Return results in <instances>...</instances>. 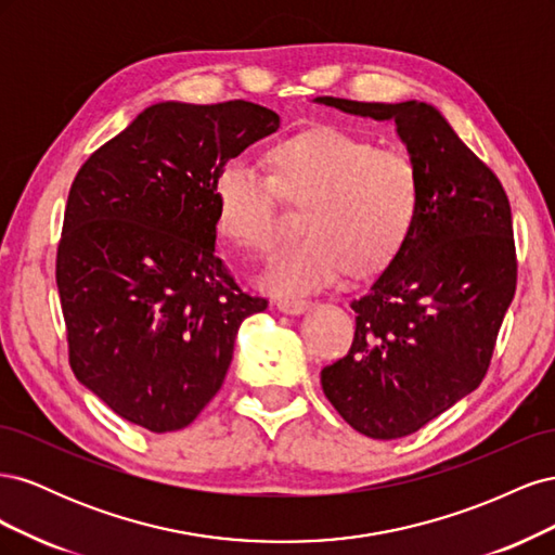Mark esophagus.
<instances>
[{
	"label": "esophagus",
	"mask_w": 555,
	"mask_h": 555,
	"mask_svg": "<svg viewBox=\"0 0 555 555\" xmlns=\"http://www.w3.org/2000/svg\"><path fill=\"white\" fill-rule=\"evenodd\" d=\"M278 308L287 314H300L310 308V300L308 298H280Z\"/></svg>",
	"instance_id": "1"
}]
</instances>
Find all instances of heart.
Wrapping results in <instances>:
<instances>
[{"instance_id": "1", "label": "heart", "mask_w": 555, "mask_h": 555, "mask_svg": "<svg viewBox=\"0 0 555 555\" xmlns=\"http://www.w3.org/2000/svg\"><path fill=\"white\" fill-rule=\"evenodd\" d=\"M266 176L241 159L224 162L212 180L215 224L233 247L263 255L278 241V196L306 204V236L280 249L263 275L273 294L324 289L343 273L371 275L408 245L422 210V173L400 147L343 129H317L280 141Z\"/></svg>"}]
</instances>
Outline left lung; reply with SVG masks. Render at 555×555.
Returning <instances> with one entry per match:
<instances>
[{
    "label": "left lung",
    "mask_w": 555,
    "mask_h": 555,
    "mask_svg": "<svg viewBox=\"0 0 555 555\" xmlns=\"http://www.w3.org/2000/svg\"><path fill=\"white\" fill-rule=\"evenodd\" d=\"M317 102L393 120L422 173L408 245L351 300L354 343L322 371L324 396L351 428L373 440L405 438L475 391L489 371L516 292L509 198L438 108Z\"/></svg>",
    "instance_id": "1"
}]
</instances>
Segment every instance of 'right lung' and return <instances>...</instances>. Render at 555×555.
Wrapping results in <instances>:
<instances>
[{"label": "right lung", "mask_w": 555, "mask_h": 555, "mask_svg": "<svg viewBox=\"0 0 555 555\" xmlns=\"http://www.w3.org/2000/svg\"><path fill=\"white\" fill-rule=\"evenodd\" d=\"M278 127L243 99L164 102L74 178L55 263L72 371L150 433L194 422L222 389L243 319L268 308L217 257L212 180Z\"/></svg>", "instance_id": "add662e5"}]
</instances>
